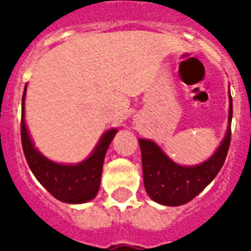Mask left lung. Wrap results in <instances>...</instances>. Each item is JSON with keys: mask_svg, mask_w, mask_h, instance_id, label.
I'll list each match as a JSON object with an SVG mask.
<instances>
[{"mask_svg": "<svg viewBox=\"0 0 251 251\" xmlns=\"http://www.w3.org/2000/svg\"><path fill=\"white\" fill-rule=\"evenodd\" d=\"M232 114V96L229 94L226 137L210 159L193 167L177 164L163 152L156 143L149 139H139L143 182L150 198L164 206H181L194 199L216 177L224 165L229 150Z\"/></svg>", "mask_w": 251, "mask_h": 251, "instance_id": "obj_1", "label": "left lung"}]
</instances>
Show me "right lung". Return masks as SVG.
<instances>
[{"label":"right lung","instance_id":"add662e5","mask_svg":"<svg viewBox=\"0 0 251 251\" xmlns=\"http://www.w3.org/2000/svg\"><path fill=\"white\" fill-rule=\"evenodd\" d=\"M25 88L22 98V147L29 169L37 181L56 199L65 203H84L96 197L100 187L104 157L117 129H109L100 138L94 152L78 164H60L43 156L35 149L25 121Z\"/></svg>","mask_w":251,"mask_h":251}]
</instances>
